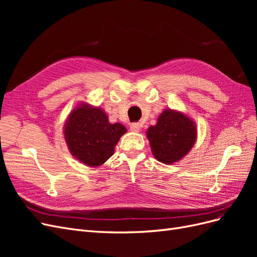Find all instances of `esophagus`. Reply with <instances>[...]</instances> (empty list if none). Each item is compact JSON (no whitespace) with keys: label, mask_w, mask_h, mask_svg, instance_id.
<instances>
[{"label":"esophagus","mask_w":257,"mask_h":257,"mask_svg":"<svg viewBox=\"0 0 257 257\" xmlns=\"http://www.w3.org/2000/svg\"><path fill=\"white\" fill-rule=\"evenodd\" d=\"M130 128H131L132 132H139V131H141V123H138V122L132 123Z\"/></svg>","instance_id":"1"}]
</instances>
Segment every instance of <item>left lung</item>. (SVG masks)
<instances>
[{
  "label": "left lung",
  "mask_w": 257,
  "mask_h": 257,
  "mask_svg": "<svg viewBox=\"0 0 257 257\" xmlns=\"http://www.w3.org/2000/svg\"><path fill=\"white\" fill-rule=\"evenodd\" d=\"M147 137L155 159L172 164L191 150L196 139V127L183 113L165 110L159 116L157 125L148 128Z\"/></svg>",
  "instance_id": "1"
}]
</instances>
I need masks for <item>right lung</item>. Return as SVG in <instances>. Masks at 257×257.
I'll return each instance as SVG.
<instances>
[{"label": "right lung", "instance_id": "obj_1", "mask_svg": "<svg viewBox=\"0 0 257 257\" xmlns=\"http://www.w3.org/2000/svg\"><path fill=\"white\" fill-rule=\"evenodd\" d=\"M126 128L111 124L100 108L82 105L69 114L64 136L74 157L88 166H99L114 152V147Z\"/></svg>", "mask_w": 257, "mask_h": 257}]
</instances>
